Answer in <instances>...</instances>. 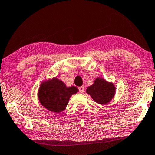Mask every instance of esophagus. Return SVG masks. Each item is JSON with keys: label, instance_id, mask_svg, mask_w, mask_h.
Here are the masks:
<instances>
[{"label": "esophagus", "instance_id": "obj_1", "mask_svg": "<svg viewBox=\"0 0 155 155\" xmlns=\"http://www.w3.org/2000/svg\"><path fill=\"white\" fill-rule=\"evenodd\" d=\"M78 89H79L80 93H83V92L84 91V86H81V87H79V88H78Z\"/></svg>", "mask_w": 155, "mask_h": 155}]
</instances>
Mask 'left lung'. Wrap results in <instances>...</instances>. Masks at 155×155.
Returning a JSON list of instances; mask_svg holds the SVG:
<instances>
[{"mask_svg":"<svg viewBox=\"0 0 155 155\" xmlns=\"http://www.w3.org/2000/svg\"><path fill=\"white\" fill-rule=\"evenodd\" d=\"M87 92L96 102L103 104L109 103L112 99L115 94V87L106 80L97 78L93 85L88 87Z\"/></svg>","mask_w":155,"mask_h":155,"instance_id":"8db88e82","label":"left lung"}]
</instances>
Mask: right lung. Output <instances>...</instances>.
I'll use <instances>...</instances> for the list:
<instances>
[{
  "instance_id": "obj_1",
  "label": "right lung",
  "mask_w": 155,
  "mask_h": 155,
  "mask_svg": "<svg viewBox=\"0 0 155 155\" xmlns=\"http://www.w3.org/2000/svg\"><path fill=\"white\" fill-rule=\"evenodd\" d=\"M77 91L76 87L68 88L61 80L54 79L42 83L38 91V99L48 110L59 113L65 109L71 96Z\"/></svg>"
}]
</instances>
